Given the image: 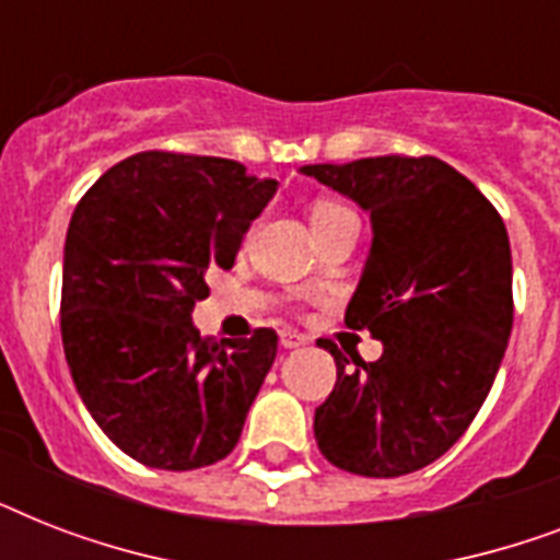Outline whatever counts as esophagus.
Masks as SVG:
<instances>
[{"label":"esophagus","instance_id":"1","mask_svg":"<svg viewBox=\"0 0 560 560\" xmlns=\"http://www.w3.org/2000/svg\"><path fill=\"white\" fill-rule=\"evenodd\" d=\"M307 346V337L299 331H281V349H302Z\"/></svg>","mask_w":560,"mask_h":560}]
</instances>
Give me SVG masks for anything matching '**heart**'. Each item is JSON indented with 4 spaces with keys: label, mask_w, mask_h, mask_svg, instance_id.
<instances>
[{
    "label": "heart",
    "mask_w": 560,
    "mask_h": 560,
    "mask_svg": "<svg viewBox=\"0 0 560 560\" xmlns=\"http://www.w3.org/2000/svg\"><path fill=\"white\" fill-rule=\"evenodd\" d=\"M342 211H349V209H342V206H337V202H316L314 211H311V223L328 220L334 218V214H342Z\"/></svg>",
    "instance_id": "obj_1"
}]
</instances>
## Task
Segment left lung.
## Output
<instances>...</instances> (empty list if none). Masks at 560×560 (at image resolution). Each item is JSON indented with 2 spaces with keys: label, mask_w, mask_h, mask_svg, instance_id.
<instances>
[{
  "label": "left lung",
  "mask_w": 560,
  "mask_h": 560,
  "mask_svg": "<svg viewBox=\"0 0 560 560\" xmlns=\"http://www.w3.org/2000/svg\"><path fill=\"white\" fill-rule=\"evenodd\" d=\"M372 220V249L346 307L383 354L366 363L319 340L337 383L314 435L331 465L404 477L447 453L477 418L512 334V246L503 218L435 156L305 165Z\"/></svg>",
  "instance_id": "1"
}]
</instances>
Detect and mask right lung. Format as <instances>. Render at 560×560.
Masks as SVG:
<instances>
[{
    "label": "right lung",
    "instance_id": "add662e5",
    "mask_svg": "<svg viewBox=\"0 0 560 560\" xmlns=\"http://www.w3.org/2000/svg\"><path fill=\"white\" fill-rule=\"evenodd\" d=\"M276 188L235 160L144 151L113 165L69 220L66 363L95 424L148 468H206L235 451L279 337L218 342L191 311Z\"/></svg>",
    "mask_w": 560,
    "mask_h": 560
}]
</instances>
